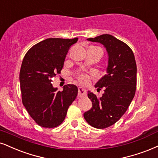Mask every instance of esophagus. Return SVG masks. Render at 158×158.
<instances>
[{"instance_id": "1", "label": "esophagus", "mask_w": 158, "mask_h": 158, "mask_svg": "<svg viewBox=\"0 0 158 158\" xmlns=\"http://www.w3.org/2000/svg\"><path fill=\"white\" fill-rule=\"evenodd\" d=\"M87 95V91L83 87H78V97H82Z\"/></svg>"}]
</instances>
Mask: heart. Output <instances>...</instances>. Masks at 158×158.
Returning <instances> with one entry per match:
<instances>
[{
	"label": "heart",
	"mask_w": 158,
	"mask_h": 158,
	"mask_svg": "<svg viewBox=\"0 0 158 158\" xmlns=\"http://www.w3.org/2000/svg\"><path fill=\"white\" fill-rule=\"evenodd\" d=\"M91 48H94V47H91ZM75 77L79 82L81 83H85L89 81V75L87 73H83V72H79L75 75Z\"/></svg>",
	"instance_id": "heart-1"
}]
</instances>
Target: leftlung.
Listing matches in <instances>:
<instances>
[{
  "label": "left lung",
  "instance_id": "obj_1",
  "mask_svg": "<svg viewBox=\"0 0 158 158\" xmlns=\"http://www.w3.org/2000/svg\"><path fill=\"white\" fill-rule=\"evenodd\" d=\"M87 40L105 46L108 53V66L107 74L95 85L97 90L104 89V94L98 97L88 91L92 108L83 116L91 126L105 129L120 119L133 100L136 90L137 67L131 48L112 35L102 34Z\"/></svg>",
  "mask_w": 158,
  "mask_h": 158
}]
</instances>
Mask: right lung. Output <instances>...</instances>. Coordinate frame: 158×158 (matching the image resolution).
Wrapping results in <instances>:
<instances>
[{"label":"right lung","instance_id":"obj_1","mask_svg":"<svg viewBox=\"0 0 158 158\" xmlns=\"http://www.w3.org/2000/svg\"><path fill=\"white\" fill-rule=\"evenodd\" d=\"M77 40L47 39L30 48L23 58L19 72L22 102L31 117L42 127L60 125L77 97L75 85H65L63 91H58L51 82L61 73L68 50Z\"/></svg>","mask_w":158,"mask_h":158}]
</instances>
